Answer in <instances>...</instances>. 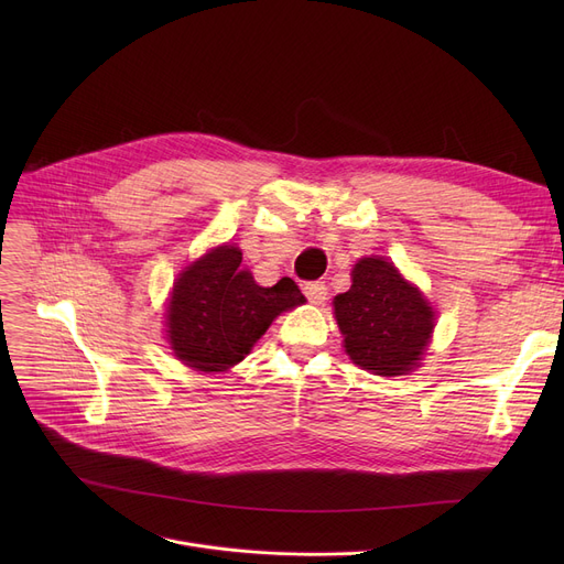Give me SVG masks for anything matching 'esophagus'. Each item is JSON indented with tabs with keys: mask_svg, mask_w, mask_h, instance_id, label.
I'll use <instances>...</instances> for the list:
<instances>
[{
	"mask_svg": "<svg viewBox=\"0 0 564 564\" xmlns=\"http://www.w3.org/2000/svg\"><path fill=\"white\" fill-rule=\"evenodd\" d=\"M304 294L313 304H322L324 300H327L329 288L324 281H311V283H304Z\"/></svg>",
	"mask_w": 564,
	"mask_h": 564,
	"instance_id": "esophagus-1",
	"label": "esophagus"
}]
</instances>
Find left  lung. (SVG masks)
<instances>
[{"label":"left lung","instance_id":"1","mask_svg":"<svg viewBox=\"0 0 564 564\" xmlns=\"http://www.w3.org/2000/svg\"><path fill=\"white\" fill-rule=\"evenodd\" d=\"M347 357L368 372L398 377L416 370L434 332L423 292L387 258H361L351 288L334 300Z\"/></svg>","mask_w":564,"mask_h":564}]
</instances>
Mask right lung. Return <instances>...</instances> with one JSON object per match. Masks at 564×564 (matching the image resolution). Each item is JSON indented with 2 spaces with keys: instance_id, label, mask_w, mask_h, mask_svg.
Returning a JSON list of instances; mask_svg holds the SVG:
<instances>
[{
  "instance_id": "1",
  "label": "right lung",
  "mask_w": 564,
  "mask_h": 564,
  "mask_svg": "<svg viewBox=\"0 0 564 564\" xmlns=\"http://www.w3.org/2000/svg\"><path fill=\"white\" fill-rule=\"evenodd\" d=\"M306 297L292 279L262 288L242 270V251L221 245L194 260L175 279L166 306L173 354L198 372L240 364L270 324Z\"/></svg>"
}]
</instances>
